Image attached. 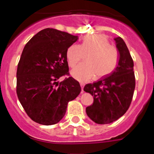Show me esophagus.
Segmentation results:
<instances>
[{"instance_id":"1","label":"esophagus","mask_w":154,"mask_h":154,"mask_svg":"<svg viewBox=\"0 0 154 154\" xmlns=\"http://www.w3.org/2000/svg\"><path fill=\"white\" fill-rule=\"evenodd\" d=\"M80 86H81V88H82V92H83V88H84V86L85 84L83 83H80Z\"/></svg>"}]
</instances>
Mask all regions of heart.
<instances>
[{"label": "heart", "mask_w": 154, "mask_h": 154, "mask_svg": "<svg viewBox=\"0 0 154 154\" xmlns=\"http://www.w3.org/2000/svg\"><path fill=\"white\" fill-rule=\"evenodd\" d=\"M87 54L86 63L79 65L72 71V76L79 81H88L95 75L97 78L106 77L119 64V51L110 45L108 38L103 35H86L81 45L74 44L70 46L66 53L70 67H75Z\"/></svg>", "instance_id": "1"}]
</instances>
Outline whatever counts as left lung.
<instances>
[{"instance_id": "8db88e82", "label": "left lung", "mask_w": 154, "mask_h": 154, "mask_svg": "<svg viewBox=\"0 0 154 154\" xmlns=\"http://www.w3.org/2000/svg\"><path fill=\"white\" fill-rule=\"evenodd\" d=\"M120 54L119 64L110 74L98 81L88 83L84 91L94 96L86 114L99 125L110 124L125 114L130 106L136 86L133 60L121 37L115 38Z\"/></svg>"}]
</instances>
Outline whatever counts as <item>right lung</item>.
I'll use <instances>...</instances> for the list:
<instances>
[{
    "label": "right lung",
    "instance_id": "obj_1",
    "mask_svg": "<svg viewBox=\"0 0 154 154\" xmlns=\"http://www.w3.org/2000/svg\"><path fill=\"white\" fill-rule=\"evenodd\" d=\"M77 39L68 32L46 28L24 46L17 68L16 92L33 122L43 125L58 123L68 102L81 91L79 82L70 77L66 57L68 48ZM62 76L66 78L58 84Z\"/></svg>",
    "mask_w": 154,
    "mask_h": 154
}]
</instances>
